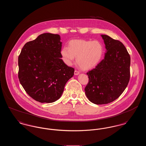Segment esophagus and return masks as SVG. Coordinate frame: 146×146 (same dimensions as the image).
Listing matches in <instances>:
<instances>
[{
    "mask_svg": "<svg viewBox=\"0 0 146 146\" xmlns=\"http://www.w3.org/2000/svg\"><path fill=\"white\" fill-rule=\"evenodd\" d=\"M79 72L78 71V70H75V71H74V74L76 76V75H78L79 74Z\"/></svg>",
    "mask_w": 146,
    "mask_h": 146,
    "instance_id": "1",
    "label": "esophagus"
}]
</instances>
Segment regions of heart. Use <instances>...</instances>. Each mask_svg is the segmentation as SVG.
I'll return each mask as SVG.
<instances>
[{
	"label": "heart",
	"instance_id": "1",
	"mask_svg": "<svg viewBox=\"0 0 146 146\" xmlns=\"http://www.w3.org/2000/svg\"><path fill=\"white\" fill-rule=\"evenodd\" d=\"M104 54V46L97 40H72L68 47L64 46L61 50L63 60L71 65L75 57L78 64L84 70H90L100 62Z\"/></svg>",
	"mask_w": 146,
	"mask_h": 146
}]
</instances>
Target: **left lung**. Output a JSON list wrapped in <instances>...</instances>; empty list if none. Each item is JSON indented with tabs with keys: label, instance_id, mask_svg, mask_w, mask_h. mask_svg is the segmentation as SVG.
Returning <instances> with one entry per match:
<instances>
[{
	"label": "left lung",
	"instance_id": "1",
	"mask_svg": "<svg viewBox=\"0 0 146 146\" xmlns=\"http://www.w3.org/2000/svg\"><path fill=\"white\" fill-rule=\"evenodd\" d=\"M106 52L96 67L86 73L89 82L85 88L86 97L96 104L114 101L125 90L130 77V56L121 42L101 35Z\"/></svg>",
	"mask_w": 146,
	"mask_h": 146
}]
</instances>
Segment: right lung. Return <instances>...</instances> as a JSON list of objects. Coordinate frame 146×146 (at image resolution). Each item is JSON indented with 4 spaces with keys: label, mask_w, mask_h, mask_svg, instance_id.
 <instances>
[{
    "label": "right lung",
    "mask_w": 146,
    "mask_h": 146,
    "mask_svg": "<svg viewBox=\"0 0 146 146\" xmlns=\"http://www.w3.org/2000/svg\"><path fill=\"white\" fill-rule=\"evenodd\" d=\"M58 35H39L25 44L18 58L19 79L29 96L41 103L59 99L74 69L66 65L61 55Z\"/></svg>",
    "instance_id": "add662e5"
}]
</instances>
